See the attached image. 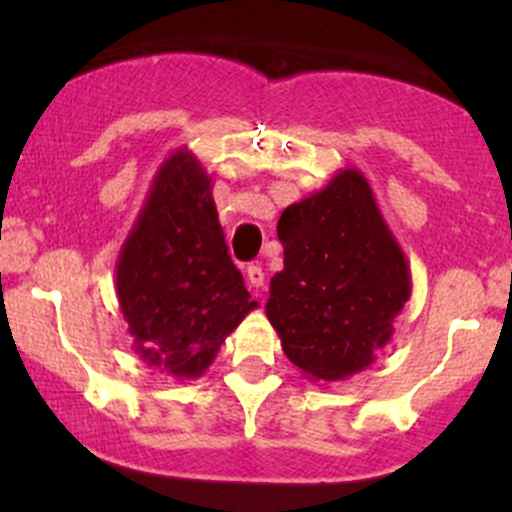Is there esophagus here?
<instances>
[{"mask_svg": "<svg viewBox=\"0 0 512 512\" xmlns=\"http://www.w3.org/2000/svg\"><path fill=\"white\" fill-rule=\"evenodd\" d=\"M248 284L252 286V289H262L264 286V269L260 267V264H250L248 267Z\"/></svg>", "mask_w": 512, "mask_h": 512, "instance_id": "esophagus-1", "label": "esophagus"}]
</instances>
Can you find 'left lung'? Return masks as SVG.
<instances>
[{"label": "left lung", "mask_w": 512, "mask_h": 512, "mask_svg": "<svg viewBox=\"0 0 512 512\" xmlns=\"http://www.w3.org/2000/svg\"><path fill=\"white\" fill-rule=\"evenodd\" d=\"M284 269L272 276L269 322L308 380L366 370L392 339L411 296L407 257L358 168L284 209L276 223Z\"/></svg>", "instance_id": "8db88e82"}]
</instances>
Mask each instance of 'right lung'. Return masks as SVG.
<instances>
[{
	"label": "right lung",
	"mask_w": 512,
	"mask_h": 512,
	"mask_svg": "<svg viewBox=\"0 0 512 512\" xmlns=\"http://www.w3.org/2000/svg\"><path fill=\"white\" fill-rule=\"evenodd\" d=\"M115 291L146 366L195 380L257 308L228 255L211 175L187 149L173 151L151 180L115 264Z\"/></svg>",
	"instance_id": "add662e5"
}]
</instances>
